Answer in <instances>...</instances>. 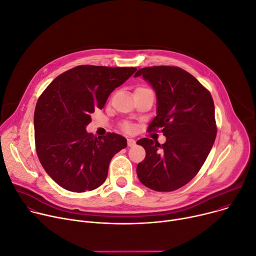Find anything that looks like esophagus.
Wrapping results in <instances>:
<instances>
[{
	"mask_svg": "<svg viewBox=\"0 0 256 256\" xmlns=\"http://www.w3.org/2000/svg\"><path fill=\"white\" fill-rule=\"evenodd\" d=\"M136 145V141L134 139H128V146L132 147Z\"/></svg>",
	"mask_w": 256,
	"mask_h": 256,
	"instance_id": "34e87169",
	"label": "esophagus"
}]
</instances>
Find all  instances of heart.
<instances>
[{"label":"heart","instance_id":"b5f03b06","mask_svg":"<svg viewBox=\"0 0 256 256\" xmlns=\"http://www.w3.org/2000/svg\"><path fill=\"white\" fill-rule=\"evenodd\" d=\"M124 128H126V130H132V126H130V124H126V126H124Z\"/></svg>","mask_w":256,"mask_h":256}]
</instances>
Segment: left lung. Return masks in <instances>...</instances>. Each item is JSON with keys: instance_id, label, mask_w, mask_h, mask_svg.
Segmentation results:
<instances>
[{"instance_id": "left-lung-1", "label": "left lung", "mask_w": 256, "mask_h": 256, "mask_svg": "<svg viewBox=\"0 0 256 256\" xmlns=\"http://www.w3.org/2000/svg\"><path fill=\"white\" fill-rule=\"evenodd\" d=\"M138 76L158 98V115L148 130L160 128L166 140L162 145L148 138L137 142L146 151L137 175L152 190L173 192L188 183L209 156L217 134L214 102L210 92L181 68L147 66L137 71Z\"/></svg>"}]
</instances>
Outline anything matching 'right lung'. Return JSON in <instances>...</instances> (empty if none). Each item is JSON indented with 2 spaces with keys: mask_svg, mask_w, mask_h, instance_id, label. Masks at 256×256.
Segmentation results:
<instances>
[{
  "mask_svg": "<svg viewBox=\"0 0 256 256\" xmlns=\"http://www.w3.org/2000/svg\"><path fill=\"white\" fill-rule=\"evenodd\" d=\"M137 69L83 64L51 82L38 98L34 126L38 158L62 188L90 192L103 184L109 164L126 147L122 136L94 137L85 130L90 114L103 109L110 94Z\"/></svg>",
  "mask_w": 256,
  "mask_h": 256,
  "instance_id": "right-lung-1",
  "label": "right lung"
}]
</instances>
